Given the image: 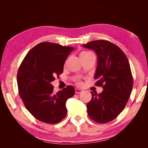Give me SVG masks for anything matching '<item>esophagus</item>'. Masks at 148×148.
<instances>
[{
    "instance_id": "esophagus-1",
    "label": "esophagus",
    "mask_w": 148,
    "mask_h": 148,
    "mask_svg": "<svg viewBox=\"0 0 148 148\" xmlns=\"http://www.w3.org/2000/svg\"><path fill=\"white\" fill-rule=\"evenodd\" d=\"M75 92H76V94H79V93H81V92H83V90L78 89V88H76L75 89Z\"/></svg>"
}]
</instances>
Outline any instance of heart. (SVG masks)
<instances>
[{"label": "heart", "instance_id": "b5f03b06", "mask_svg": "<svg viewBox=\"0 0 148 148\" xmlns=\"http://www.w3.org/2000/svg\"><path fill=\"white\" fill-rule=\"evenodd\" d=\"M89 53H91V52L89 51H82L81 53H80V56H84V55H87ZM78 84H81V82H78Z\"/></svg>", "mask_w": 148, "mask_h": 148}]
</instances>
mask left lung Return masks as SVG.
Segmentation results:
<instances>
[{
	"instance_id": "left-lung-1",
	"label": "left lung",
	"mask_w": 148,
	"mask_h": 148,
	"mask_svg": "<svg viewBox=\"0 0 148 148\" xmlns=\"http://www.w3.org/2000/svg\"><path fill=\"white\" fill-rule=\"evenodd\" d=\"M83 46L96 52L95 85L103 88L101 93L91 92L87 113L93 121L106 123L116 118L128 102L133 86L131 67L124 52L109 41L94 40Z\"/></svg>"
}]
</instances>
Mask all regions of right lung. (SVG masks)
Masks as SVG:
<instances>
[{"label":"right lung","instance_id":"obj_1","mask_svg":"<svg viewBox=\"0 0 148 148\" xmlns=\"http://www.w3.org/2000/svg\"><path fill=\"white\" fill-rule=\"evenodd\" d=\"M74 50L52 42H41L28 52L20 64L17 82L19 96L35 118L56 124L67 114L66 102L75 89L66 86L56 93L51 82L63 72L67 57Z\"/></svg>","mask_w":148,"mask_h":148}]
</instances>
